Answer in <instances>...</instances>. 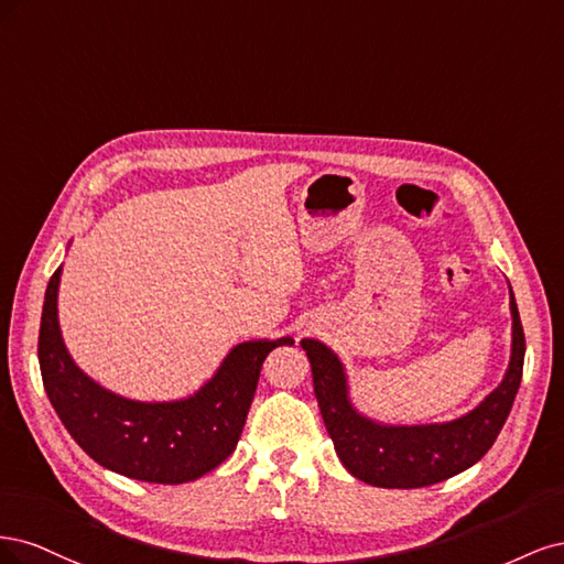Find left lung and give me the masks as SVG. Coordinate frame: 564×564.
Masks as SVG:
<instances>
[{"label": "left lung", "instance_id": "left-lung-1", "mask_svg": "<svg viewBox=\"0 0 564 564\" xmlns=\"http://www.w3.org/2000/svg\"><path fill=\"white\" fill-rule=\"evenodd\" d=\"M510 313L513 355L501 386L466 416L412 429L379 425L357 414L348 402L346 373L338 357L319 340L303 338L301 346L311 360L313 388L324 425L348 473L373 487L416 489L449 480L477 464L499 437L522 381L524 332L513 292Z\"/></svg>", "mask_w": 564, "mask_h": 564}]
</instances>
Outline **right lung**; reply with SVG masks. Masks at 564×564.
<instances>
[{"instance_id":"add662e5","label":"right lung","mask_w":564,"mask_h":564,"mask_svg":"<svg viewBox=\"0 0 564 564\" xmlns=\"http://www.w3.org/2000/svg\"><path fill=\"white\" fill-rule=\"evenodd\" d=\"M58 280L61 268L46 286L37 355L46 395L77 445L108 470L158 485L191 482L224 464L242 435L268 352L294 340L240 344L187 400L133 402L100 388L70 360L56 317Z\"/></svg>"}]
</instances>
